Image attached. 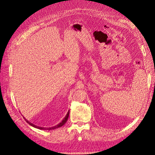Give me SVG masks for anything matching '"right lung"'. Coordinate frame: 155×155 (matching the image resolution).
<instances>
[{"label":"right lung","instance_id":"obj_1","mask_svg":"<svg viewBox=\"0 0 155 155\" xmlns=\"http://www.w3.org/2000/svg\"><path fill=\"white\" fill-rule=\"evenodd\" d=\"M68 116H69V111L68 112V113H67V114L66 115V116L64 117V118L62 120L61 122V123L59 124H58L57 125L54 126V127H48V128H46V127H37V126L35 125L34 124H33L29 122L28 121L26 120V119L25 118V120L26 121L27 123H28L31 126L37 128V129H42V130H46V129H47V130H53V129H57V128L61 127H62L65 123L67 122V120H68Z\"/></svg>","mask_w":155,"mask_h":155}]
</instances>
